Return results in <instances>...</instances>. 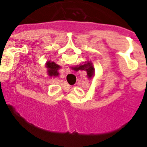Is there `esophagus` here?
<instances>
[{
    "mask_svg": "<svg viewBox=\"0 0 147 147\" xmlns=\"http://www.w3.org/2000/svg\"><path fill=\"white\" fill-rule=\"evenodd\" d=\"M65 72H66V74H69L71 72V69H70L69 65H65Z\"/></svg>",
    "mask_w": 147,
    "mask_h": 147,
    "instance_id": "1",
    "label": "esophagus"
}]
</instances>
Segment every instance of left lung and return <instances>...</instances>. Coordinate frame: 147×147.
I'll use <instances>...</instances> for the list:
<instances>
[{"instance_id":"obj_1","label":"left lung","mask_w":147,"mask_h":147,"mask_svg":"<svg viewBox=\"0 0 147 147\" xmlns=\"http://www.w3.org/2000/svg\"><path fill=\"white\" fill-rule=\"evenodd\" d=\"M46 67L47 69V73L49 77H57L59 76V70L61 69V66L57 65L53 61H47L46 63Z\"/></svg>"}]
</instances>
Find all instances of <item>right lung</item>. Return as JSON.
Instances as JSON below:
<instances>
[{"mask_svg":"<svg viewBox=\"0 0 147 147\" xmlns=\"http://www.w3.org/2000/svg\"><path fill=\"white\" fill-rule=\"evenodd\" d=\"M72 70L76 71H78L79 70H84L87 72V77L88 79H92L94 75L95 70H94V63L91 60H88L87 62H83L82 64L79 65H76L75 67H71Z\"/></svg>","mask_w":147,"mask_h":147,"instance_id":"obj_1","label":"right lung"}]
</instances>
